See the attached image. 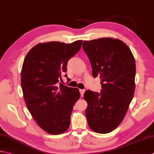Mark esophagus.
<instances>
[{
  "instance_id": "esophagus-1",
  "label": "esophagus",
  "mask_w": 154,
  "mask_h": 154,
  "mask_svg": "<svg viewBox=\"0 0 154 154\" xmlns=\"http://www.w3.org/2000/svg\"><path fill=\"white\" fill-rule=\"evenodd\" d=\"M85 89H80V94H81V97H83L84 92H85Z\"/></svg>"
}]
</instances>
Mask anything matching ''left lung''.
I'll list each match as a JSON object with an SVG mask.
<instances>
[{
  "instance_id": "8db88e82",
  "label": "left lung",
  "mask_w": 154,
  "mask_h": 154,
  "mask_svg": "<svg viewBox=\"0 0 154 154\" xmlns=\"http://www.w3.org/2000/svg\"><path fill=\"white\" fill-rule=\"evenodd\" d=\"M83 49L91 62L93 77L99 76L102 88L100 93H84L87 123L97 133H109L121 123L133 98L134 57L123 41L111 38L85 41Z\"/></svg>"
}]
</instances>
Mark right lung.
<instances>
[{
    "mask_svg": "<svg viewBox=\"0 0 154 154\" xmlns=\"http://www.w3.org/2000/svg\"><path fill=\"white\" fill-rule=\"evenodd\" d=\"M81 45L82 41L40 43L30 50L24 60L21 71L24 99L33 119L49 134H62L70 125L73 107L80 93L77 88L62 84L61 76Z\"/></svg>",
    "mask_w": 154,
    "mask_h": 154,
    "instance_id": "1",
    "label": "right lung"
}]
</instances>
